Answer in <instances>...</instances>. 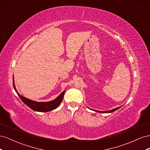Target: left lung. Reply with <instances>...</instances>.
Instances as JSON below:
<instances>
[{
    "label": "left lung",
    "instance_id": "obj_1",
    "mask_svg": "<svg viewBox=\"0 0 150 150\" xmlns=\"http://www.w3.org/2000/svg\"><path fill=\"white\" fill-rule=\"evenodd\" d=\"M119 108H120V107H117L116 108H115V109H112V110H110V111H97V110H94V111H96V112H102V113H110V112H112L113 111H115L117 110H118ZM90 109V108H89Z\"/></svg>",
    "mask_w": 150,
    "mask_h": 150
}]
</instances>
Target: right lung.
I'll list each match as a JSON object with an SVG mask.
<instances>
[{
    "label": "right lung",
    "mask_w": 150,
    "mask_h": 150,
    "mask_svg": "<svg viewBox=\"0 0 150 150\" xmlns=\"http://www.w3.org/2000/svg\"><path fill=\"white\" fill-rule=\"evenodd\" d=\"M13 88H14L16 92L17 93L18 96L21 99V100L23 101L27 106L31 108L32 110L35 111H39V112H47L55 110L60 105L62 101L63 97H64V94L65 91H64L56 99H54V100L48 101V102H37L35 101L30 100L29 99L26 98L25 97H23L21 95H20L17 91L15 84H14V80H13Z\"/></svg>",
    "instance_id": "obj_1"
}]
</instances>
